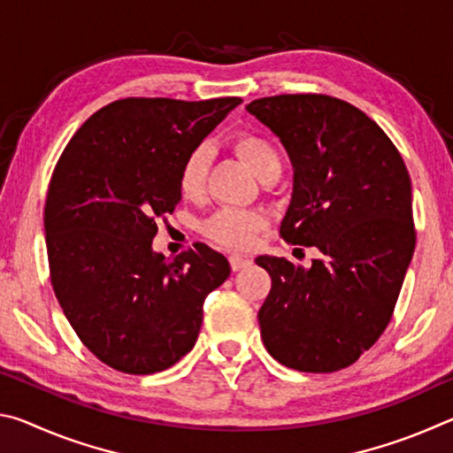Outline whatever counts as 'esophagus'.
I'll return each instance as SVG.
<instances>
[{"instance_id": "esophagus-1", "label": "esophagus", "mask_w": 453, "mask_h": 453, "mask_svg": "<svg viewBox=\"0 0 453 453\" xmlns=\"http://www.w3.org/2000/svg\"><path fill=\"white\" fill-rule=\"evenodd\" d=\"M251 264L250 257L245 256H229V265H232L234 272H240L243 267H248Z\"/></svg>"}]
</instances>
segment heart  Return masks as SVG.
I'll return each instance as SVG.
<instances>
[{"instance_id": "heart-1", "label": "heart", "mask_w": 453, "mask_h": 453, "mask_svg": "<svg viewBox=\"0 0 453 453\" xmlns=\"http://www.w3.org/2000/svg\"><path fill=\"white\" fill-rule=\"evenodd\" d=\"M234 148L259 180L281 172V157L275 145L264 135L242 132L235 135ZM213 151L208 143H197L180 167V191L189 199L203 196ZM265 227V218L259 211L224 208L203 221L202 232L208 240L227 250H248L256 235Z\"/></svg>"}]
</instances>
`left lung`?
Instances as JSON below:
<instances>
[{"label":"left lung","instance_id":"1","mask_svg":"<svg viewBox=\"0 0 453 453\" xmlns=\"http://www.w3.org/2000/svg\"><path fill=\"white\" fill-rule=\"evenodd\" d=\"M294 165L286 242L318 248L311 267L259 256L272 289L257 313L265 349L297 372L348 367L388 327L416 248L411 181L392 140L348 102L319 94L245 105Z\"/></svg>","mask_w":453,"mask_h":453}]
</instances>
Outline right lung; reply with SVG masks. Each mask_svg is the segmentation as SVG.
I'll return each mask as SVG.
<instances>
[{
    "instance_id": "obj_1",
    "label": "right lung",
    "mask_w": 453,
    "mask_h": 453,
    "mask_svg": "<svg viewBox=\"0 0 453 453\" xmlns=\"http://www.w3.org/2000/svg\"><path fill=\"white\" fill-rule=\"evenodd\" d=\"M240 97H126L65 145L43 210L56 297L83 346L118 372L167 370L196 346L227 259L196 243L172 262L153 251L157 218L180 203V167Z\"/></svg>"
}]
</instances>
